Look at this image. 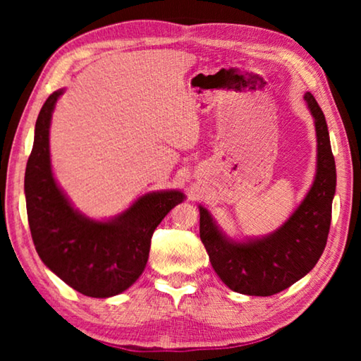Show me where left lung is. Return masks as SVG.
<instances>
[{
  "mask_svg": "<svg viewBox=\"0 0 361 361\" xmlns=\"http://www.w3.org/2000/svg\"><path fill=\"white\" fill-rule=\"evenodd\" d=\"M317 133V170L302 202L277 231L259 239L234 240L219 229L205 207L200 212V240L218 277L232 291L272 296L312 271L325 250L336 192V164L328 126L314 95H304Z\"/></svg>",
  "mask_w": 361,
  "mask_h": 361,
  "instance_id": "left-lung-1",
  "label": "left lung"
}]
</instances>
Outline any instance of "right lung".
I'll list each match as a JSON object with an SVG mask.
<instances>
[{"label":"right lung","instance_id":"obj_1","mask_svg":"<svg viewBox=\"0 0 361 361\" xmlns=\"http://www.w3.org/2000/svg\"><path fill=\"white\" fill-rule=\"evenodd\" d=\"M63 92L49 95L36 119L25 170L30 231L41 261L66 285L90 298H111L142 276L152 232L185 194L176 189L148 192L103 221L76 210L54 178L49 149L52 113Z\"/></svg>","mask_w":361,"mask_h":361}]
</instances>
